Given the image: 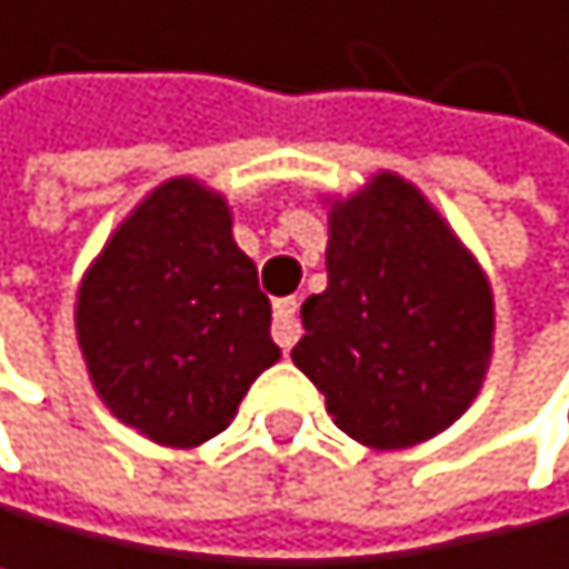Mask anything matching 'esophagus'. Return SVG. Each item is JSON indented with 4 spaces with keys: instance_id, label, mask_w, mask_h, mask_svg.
<instances>
[{
    "instance_id": "esophagus-1",
    "label": "esophagus",
    "mask_w": 569,
    "mask_h": 569,
    "mask_svg": "<svg viewBox=\"0 0 569 569\" xmlns=\"http://www.w3.org/2000/svg\"><path fill=\"white\" fill-rule=\"evenodd\" d=\"M272 337L282 352H290L297 345V337H301V322H297V301L293 297H282L276 301V322H272Z\"/></svg>"
}]
</instances>
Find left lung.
I'll use <instances>...</instances> for the list:
<instances>
[{
	"label": "left lung",
	"instance_id": "8db88e82",
	"mask_svg": "<svg viewBox=\"0 0 569 569\" xmlns=\"http://www.w3.org/2000/svg\"><path fill=\"white\" fill-rule=\"evenodd\" d=\"M297 370L362 447L402 450L450 428L493 352V293L439 210L399 173L330 202L327 290L301 305Z\"/></svg>",
	"mask_w": 569,
	"mask_h": 569
}]
</instances>
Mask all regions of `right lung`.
<instances>
[{
    "mask_svg": "<svg viewBox=\"0 0 569 569\" xmlns=\"http://www.w3.org/2000/svg\"><path fill=\"white\" fill-rule=\"evenodd\" d=\"M76 337L122 425L177 450L224 432L279 345L221 191L170 177L137 202L82 276Z\"/></svg>",
    "mask_w": 569,
    "mask_h": 569,
    "instance_id": "1",
    "label": "right lung"
}]
</instances>
